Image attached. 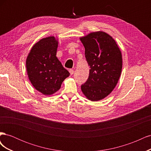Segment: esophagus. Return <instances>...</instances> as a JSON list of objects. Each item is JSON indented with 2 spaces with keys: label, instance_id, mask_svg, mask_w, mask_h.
I'll list each match as a JSON object with an SVG mask.
<instances>
[{
  "label": "esophagus",
  "instance_id": "1",
  "mask_svg": "<svg viewBox=\"0 0 151 151\" xmlns=\"http://www.w3.org/2000/svg\"><path fill=\"white\" fill-rule=\"evenodd\" d=\"M69 72H70V74L72 76V75L74 74V70H73V69H70V70H69Z\"/></svg>",
  "mask_w": 151,
  "mask_h": 151
}]
</instances>
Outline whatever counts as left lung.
<instances>
[{"label":"left lung","instance_id":"8db88e82","mask_svg":"<svg viewBox=\"0 0 151 151\" xmlns=\"http://www.w3.org/2000/svg\"><path fill=\"white\" fill-rule=\"evenodd\" d=\"M89 74L81 90L87 98L98 101L111 93L120 78L122 68L120 50L111 36L102 31L81 38Z\"/></svg>","mask_w":151,"mask_h":151}]
</instances>
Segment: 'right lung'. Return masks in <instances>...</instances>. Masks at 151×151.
<instances>
[{
  "label": "right lung",
  "mask_w": 151,
  "mask_h": 151,
  "mask_svg": "<svg viewBox=\"0 0 151 151\" xmlns=\"http://www.w3.org/2000/svg\"><path fill=\"white\" fill-rule=\"evenodd\" d=\"M58 42L53 36L40 40L26 59L29 79L35 88L45 95L55 93L70 74L56 57Z\"/></svg>",
  "instance_id": "1"
}]
</instances>
